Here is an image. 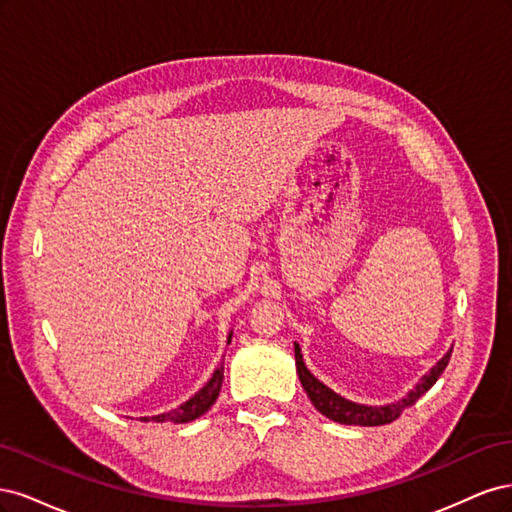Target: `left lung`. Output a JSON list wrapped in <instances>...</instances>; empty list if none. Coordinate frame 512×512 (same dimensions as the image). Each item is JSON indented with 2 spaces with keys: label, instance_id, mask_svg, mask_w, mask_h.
<instances>
[{
  "label": "left lung",
  "instance_id": "left-lung-1",
  "mask_svg": "<svg viewBox=\"0 0 512 512\" xmlns=\"http://www.w3.org/2000/svg\"><path fill=\"white\" fill-rule=\"evenodd\" d=\"M451 352H453V348L448 350L442 356V359L436 365H433L421 380L416 382V386L406 397H401L399 401H393V404H386V406H365V404H356V401H350V399L342 397L339 393H335L333 389H329L327 384L320 382L312 374V371L307 369V365L303 361L301 348H299L297 342H294V361H297V374H299V380L303 384L307 397L312 399L314 408L320 414L331 418V421H335V423L361 425V427H378V425L393 423L401 412L410 408L412 404H416V401L421 399L431 389V386L438 382V378L442 376V371L446 369L448 361H451Z\"/></svg>",
  "mask_w": 512,
  "mask_h": 512
}]
</instances>
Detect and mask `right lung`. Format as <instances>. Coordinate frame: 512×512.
Returning <instances> with one entry per match:
<instances>
[{
    "label": "right lung",
    "instance_id": "right-lung-1",
    "mask_svg": "<svg viewBox=\"0 0 512 512\" xmlns=\"http://www.w3.org/2000/svg\"><path fill=\"white\" fill-rule=\"evenodd\" d=\"M230 339H232V331L228 333L226 344H230ZM222 382H224V359L218 367H215L213 376L209 378V382L203 386V389L194 393L188 401H183L179 408L164 412V414H156V416H141V421H145V423H149V421H153V423H168V421L170 423H190V421H196L198 416H203L215 404V399H218V395L222 391Z\"/></svg>",
    "mask_w": 512,
    "mask_h": 512
}]
</instances>
